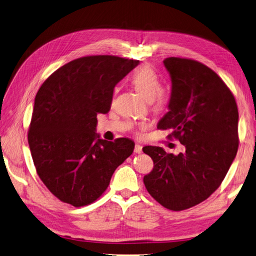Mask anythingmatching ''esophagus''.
I'll return each mask as SVG.
<instances>
[{
    "mask_svg": "<svg viewBox=\"0 0 256 256\" xmlns=\"http://www.w3.org/2000/svg\"><path fill=\"white\" fill-rule=\"evenodd\" d=\"M134 152H135L136 154H141V152H142V146H140V144H136Z\"/></svg>",
    "mask_w": 256,
    "mask_h": 256,
    "instance_id": "1",
    "label": "esophagus"
}]
</instances>
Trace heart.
Returning a JSON list of instances; mask_svg holds the SVG:
<instances>
[{"label":"heart","instance_id":"b5f03b06","mask_svg":"<svg viewBox=\"0 0 256 256\" xmlns=\"http://www.w3.org/2000/svg\"><path fill=\"white\" fill-rule=\"evenodd\" d=\"M130 82L136 88V90L150 102L154 99V108L157 110H164L168 108L170 97L165 91L161 90V80L150 66H142L130 76ZM146 124H141V128H146Z\"/></svg>","mask_w":256,"mask_h":256}]
</instances>
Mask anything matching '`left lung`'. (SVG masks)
I'll use <instances>...</instances> for the list:
<instances>
[{
  "label": "left lung",
  "mask_w": 256,
  "mask_h": 256,
  "mask_svg": "<svg viewBox=\"0 0 256 256\" xmlns=\"http://www.w3.org/2000/svg\"><path fill=\"white\" fill-rule=\"evenodd\" d=\"M163 64L172 91L170 110L157 128H172L185 150L174 154L143 148L154 161L143 182L158 203L180 211L205 201L224 180L238 152V110L228 86L207 66L179 58Z\"/></svg>",
  "instance_id": "left-lung-1"
}]
</instances>
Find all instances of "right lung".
Here are the masks:
<instances>
[{
  "mask_svg": "<svg viewBox=\"0 0 256 256\" xmlns=\"http://www.w3.org/2000/svg\"><path fill=\"white\" fill-rule=\"evenodd\" d=\"M138 64L112 55L80 58L40 88L29 148L40 180L60 201L75 207L93 203L134 152L132 140L106 141L95 132L97 114L110 110L115 86Z\"/></svg>",
  "mask_w": 256,
  "mask_h": 256,
  "instance_id": "right-lung-1",
  "label": "right lung"
}]
</instances>
